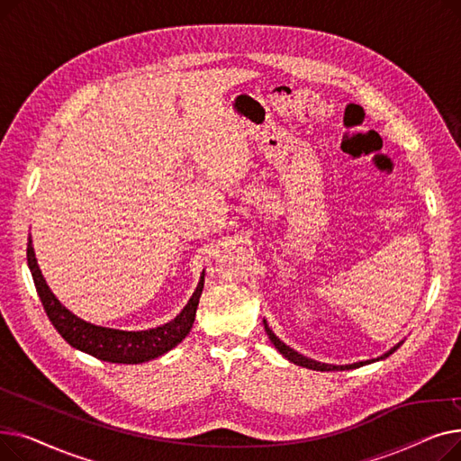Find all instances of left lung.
<instances>
[{"label":"left lung","instance_id":"obj_1","mask_svg":"<svg viewBox=\"0 0 461 461\" xmlns=\"http://www.w3.org/2000/svg\"><path fill=\"white\" fill-rule=\"evenodd\" d=\"M263 327H265V332H267L269 340L273 342V346L282 353V357H285L289 362H294V365L297 366H303V368H308V370H318V372H336V370H355V368H360V366H366V365H372V362H377V360H384L389 355H393L403 342L396 344L394 348H391L386 353H383L381 357L377 358H368V360H358V362H353V365H327V362H320V360H313L310 357H304L301 355L299 351L292 349L289 346H285L280 338L273 332V329L269 327V323L263 320Z\"/></svg>","mask_w":461,"mask_h":461}]
</instances>
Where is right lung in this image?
I'll use <instances>...</instances> for the list:
<instances>
[{
	"label": "right lung",
	"instance_id": "1",
	"mask_svg": "<svg viewBox=\"0 0 461 461\" xmlns=\"http://www.w3.org/2000/svg\"><path fill=\"white\" fill-rule=\"evenodd\" d=\"M28 265L46 316L63 336V340L78 351L104 362H115V365H141V362L162 357L181 344L194 325L205 282L203 269L192 297L172 321L148 330H121L89 323L59 303L39 269L32 235L28 239Z\"/></svg>",
	"mask_w": 461,
	"mask_h": 461
}]
</instances>
